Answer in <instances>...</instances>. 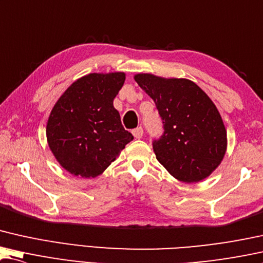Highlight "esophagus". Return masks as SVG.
Instances as JSON below:
<instances>
[{
    "mask_svg": "<svg viewBox=\"0 0 263 263\" xmlns=\"http://www.w3.org/2000/svg\"><path fill=\"white\" fill-rule=\"evenodd\" d=\"M132 133H133V135H134L135 139H141L143 136V129H142V127L135 128Z\"/></svg>",
    "mask_w": 263,
    "mask_h": 263,
    "instance_id": "34e87169",
    "label": "esophagus"
}]
</instances>
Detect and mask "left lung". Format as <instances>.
I'll list each match as a JSON object with an SVG mask.
<instances>
[{
	"label": "left lung",
	"instance_id": "8db88e82",
	"mask_svg": "<svg viewBox=\"0 0 263 263\" xmlns=\"http://www.w3.org/2000/svg\"><path fill=\"white\" fill-rule=\"evenodd\" d=\"M135 82L162 119L163 135L153 142L158 161L184 182L205 179L226 155L228 139L222 116L211 98L190 79L138 73Z\"/></svg>",
	"mask_w": 263,
	"mask_h": 263
}]
</instances>
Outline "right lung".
Masks as SVG:
<instances>
[{"mask_svg": "<svg viewBox=\"0 0 263 263\" xmlns=\"http://www.w3.org/2000/svg\"><path fill=\"white\" fill-rule=\"evenodd\" d=\"M124 81V72L83 76L53 106L46 125L47 143L59 165L72 176H100L134 139L114 108Z\"/></svg>", "mask_w": 263, "mask_h": 263, "instance_id": "obj_1", "label": "right lung"}]
</instances>
